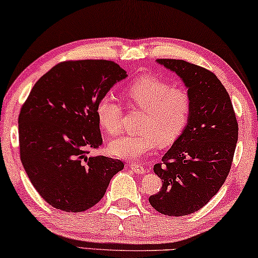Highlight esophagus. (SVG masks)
Returning a JSON list of instances; mask_svg holds the SVG:
<instances>
[{"label": "esophagus", "mask_w": 258, "mask_h": 258, "mask_svg": "<svg viewBox=\"0 0 258 258\" xmlns=\"http://www.w3.org/2000/svg\"><path fill=\"white\" fill-rule=\"evenodd\" d=\"M130 168H132V169H133V171H135L136 174H144V172L147 171L146 169H144V168L142 167V165L136 164V163L130 164Z\"/></svg>", "instance_id": "esophagus-1"}]
</instances>
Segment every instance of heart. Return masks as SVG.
Wrapping results in <instances>:
<instances>
[{"instance_id": "obj_1", "label": "heart", "mask_w": 258, "mask_h": 258, "mask_svg": "<svg viewBox=\"0 0 258 258\" xmlns=\"http://www.w3.org/2000/svg\"><path fill=\"white\" fill-rule=\"evenodd\" d=\"M129 107L143 110L137 135H122L110 141L108 150L112 156L136 161L161 146H170L182 135L190 118L191 98L183 88H174L154 76L137 77L124 89ZM121 104L114 97L103 96L96 104L101 128L115 135L122 118Z\"/></svg>"}]
</instances>
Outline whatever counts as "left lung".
<instances>
[{
	"label": "left lung",
	"mask_w": 258,
	"mask_h": 258,
	"mask_svg": "<svg viewBox=\"0 0 258 258\" xmlns=\"http://www.w3.org/2000/svg\"><path fill=\"white\" fill-rule=\"evenodd\" d=\"M157 63L179 76L191 98L182 135L154 171L162 179L151 207L168 216H185L206 206L227 179L238 139V124L228 91L210 70L183 59Z\"/></svg>",
	"instance_id": "left-lung-1"
}]
</instances>
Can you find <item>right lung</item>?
I'll return each mask as SVG.
<instances>
[{"mask_svg": "<svg viewBox=\"0 0 258 258\" xmlns=\"http://www.w3.org/2000/svg\"><path fill=\"white\" fill-rule=\"evenodd\" d=\"M126 76L107 59L61 62L35 83L21 108V162L34 188L56 209H90L124 168L119 160L88 154L103 142L97 102Z\"/></svg>", "mask_w": 258, "mask_h": 258, "instance_id": "add662e5", "label": "right lung"}]
</instances>
